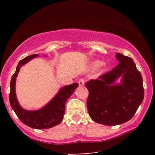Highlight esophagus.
Wrapping results in <instances>:
<instances>
[{"label":"esophagus","instance_id":"1","mask_svg":"<svg viewBox=\"0 0 155 155\" xmlns=\"http://www.w3.org/2000/svg\"><path fill=\"white\" fill-rule=\"evenodd\" d=\"M84 82H85V81L84 79H79V81H78L79 86H83V85L84 84Z\"/></svg>","mask_w":155,"mask_h":155}]
</instances>
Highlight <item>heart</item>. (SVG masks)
Here are the masks:
<instances>
[{
	"instance_id": "1",
	"label": "heart",
	"mask_w": 155,
	"mask_h": 155,
	"mask_svg": "<svg viewBox=\"0 0 155 155\" xmlns=\"http://www.w3.org/2000/svg\"><path fill=\"white\" fill-rule=\"evenodd\" d=\"M92 66L93 68H98L99 66H100V68H104L105 64L101 63V62L100 61H95L92 64Z\"/></svg>"
}]
</instances>
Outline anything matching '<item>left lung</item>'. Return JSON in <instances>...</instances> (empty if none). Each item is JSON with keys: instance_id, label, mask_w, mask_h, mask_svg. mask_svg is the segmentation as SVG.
Masks as SVG:
<instances>
[{"instance_id": "1", "label": "left lung", "mask_w": 155, "mask_h": 155, "mask_svg": "<svg viewBox=\"0 0 155 155\" xmlns=\"http://www.w3.org/2000/svg\"><path fill=\"white\" fill-rule=\"evenodd\" d=\"M116 58L120 63L113 70L85 84L90 117L104 125H117L131 120L144 96L141 74L132 58L120 53H117Z\"/></svg>"}]
</instances>
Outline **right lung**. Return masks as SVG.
<instances>
[{"instance_id": "right-lung-1", "label": "right lung", "mask_w": 155, "mask_h": 155, "mask_svg": "<svg viewBox=\"0 0 155 155\" xmlns=\"http://www.w3.org/2000/svg\"><path fill=\"white\" fill-rule=\"evenodd\" d=\"M36 57H38V54L31 55L19 62L16 71L11 80L9 102L12 109L23 124L34 129H49L58 125L63 121L65 103L79 84L78 83H74L61 87L54 97L40 109L29 111L23 108L19 105L16 95V80L21 67Z\"/></svg>"}]
</instances>
